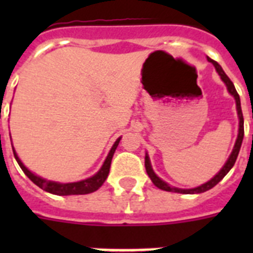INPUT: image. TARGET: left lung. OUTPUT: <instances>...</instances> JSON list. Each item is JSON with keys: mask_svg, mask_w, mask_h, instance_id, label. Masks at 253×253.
Segmentation results:
<instances>
[{"mask_svg": "<svg viewBox=\"0 0 253 253\" xmlns=\"http://www.w3.org/2000/svg\"><path fill=\"white\" fill-rule=\"evenodd\" d=\"M209 61H211L214 67H215L216 72L219 73L220 79L224 81V84L227 85V89L228 91L231 93L234 97H235V101H236V109H238V115H239V134H238V139H236V143H235V147H234V150H232V154L230 155V158H228L227 163L224 164V167L219 170L218 174L212 177L211 180L208 181L206 184L201 185L198 188H194V189H177V188H172V186H169L167 182H164L163 180H160L156 174L154 173L152 168H151V164H150V159L148 156H146V162H144V166H146V170L148 173V176L152 180V182L155 184V186H158L159 189H162V190H166V192H174V193H182V194H196V193H204L209 189L214 188L218 182H219L222 178H223L228 172H230V169L234 167L236 162V158H238V155H239V151H240V147H242V142H243V136H244V119H243V113H242V106H240V98H239V94H238V91H236L235 86L232 84V81L228 79V76L226 73L223 72V69L220 67L216 61L211 60L210 57H208Z\"/></svg>", "mask_w": 253, "mask_h": 253, "instance_id": "obj_1", "label": "left lung"}]
</instances>
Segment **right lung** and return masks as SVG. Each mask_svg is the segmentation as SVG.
Returning <instances> with one entry per match:
<instances>
[{
	"label": "right lung",
	"instance_id": "right-lung-1",
	"mask_svg": "<svg viewBox=\"0 0 253 253\" xmlns=\"http://www.w3.org/2000/svg\"><path fill=\"white\" fill-rule=\"evenodd\" d=\"M119 140L121 138L117 139V142L114 143V146L110 150L109 155H107L106 160L103 163L102 168L99 169L98 172L95 173L94 176L90 177V178H86V180L79 181V182H69V184H59V182H53V181H47L44 178H42V177L35 176L34 173H31L29 169L26 168L22 162L18 159L17 154H15V151L13 148L14 152V158L18 162L21 169L25 172V174L29 177L30 180L33 181L34 184L38 185L39 188L45 190V192L52 193V194H57V196H71V194H89V193L95 192L97 189H99L102 186V184L105 182V180L109 176V170H110V166H111V159L114 156V152L117 150V147L119 144Z\"/></svg>",
	"mask_w": 253,
	"mask_h": 253
}]
</instances>
